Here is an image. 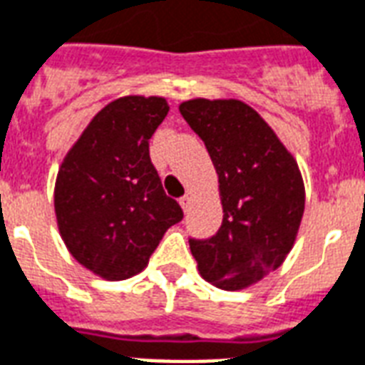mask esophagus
<instances>
[{"label":"esophagus","instance_id":"34e87169","mask_svg":"<svg viewBox=\"0 0 365 365\" xmlns=\"http://www.w3.org/2000/svg\"><path fill=\"white\" fill-rule=\"evenodd\" d=\"M180 205H182L185 212H188V207L192 205V196H190V194H185V196L180 198Z\"/></svg>","mask_w":365,"mask_h":365}]
</instances>
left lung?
<instances>
[{
  "label": "left lung",
  "mask_w": 365,
  "mask_h": 365,
  "mask_svg": "<svg viewBox=\"0 0 365 365\" xmlns=\"http://www.w3.org/2000/svg\"><path fill=\"white\" fill-rule=\"evenodd\" d=\"M179 111L210 152L223 205L219 231L190 238L200 275L223 290L246 289L294 246L306 202L298 163L245 101L196 98Z\"/></svg>",
  "instance_id": "left-lung-1"
}]
</instances>
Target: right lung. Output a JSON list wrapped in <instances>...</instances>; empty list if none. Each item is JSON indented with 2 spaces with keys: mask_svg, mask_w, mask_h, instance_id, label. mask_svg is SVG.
<instances>
[{
  "mask_svg": "<svg viewBox=\"0 0 365 365\" xmlns=\"http://www.w3.org/2000/svg\"><path fill=\"white\" fill-rule=\"evenodd\" d=\"M165 98L125 96L96 113L57 173V227L76 262L108 281L140 273L182 219L150 160Z\"/></svg>",
  "mask_w": 365,
  "mask_h": 365,
  "instance_id": "right-lung-1",
  "label": "right lung"
}]
</instances>
